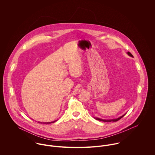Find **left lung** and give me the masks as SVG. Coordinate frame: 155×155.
<instances>
[{
    "label": "left lung",
    "mask_w": 155,
    "mask_h": 155,
    "mask_svg": "<svg viewBox=\"0 0 155 155\" xmlns=\"http://www.w3.org/2000/svg\"><path fill=\"white\" fill-rule=\"evenodd\" d=\"M127 54H128L129 56H130V57H133V55H132L130 52H127ZM125 114H126V113H125ZM125 114H123L122 116H120V117H117V118L112 119H100V118H98V117H94V118H95V119L98 120L103 121V122H116V121L119 120V119H120L122 117H124V116L125 115Z\"/></svg>",
    "instance_id": "1"
}]
</instances>
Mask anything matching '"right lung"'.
<instances>
[{
    "label": "right lung",
    "mask_w": 155,
    "mask_h": 155,
    "mask_svg": "<svg viewBox=\"0 0 155 155\" xmlns=\"http://www.w3.org/2000/svg\"><path fill=\"white\" fill-rule=\"evenodd\" d=\"M57 120H54V121H52V122H39V123H41V124H51V123H54V122H55V121H57Z\"/></svg>",
    "instance_id": "right-lung-1"
}]
</instances>
